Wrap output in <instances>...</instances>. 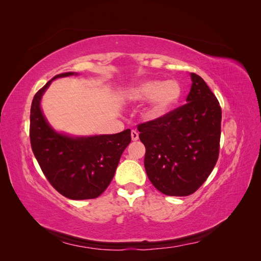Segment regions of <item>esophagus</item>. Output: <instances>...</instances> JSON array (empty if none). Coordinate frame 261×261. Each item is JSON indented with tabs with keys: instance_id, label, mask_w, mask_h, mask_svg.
I'll return each instance as SVG.
<instances>
[{
	"instance_id": "34e87169",
	"label": "esophagus",
	"mask_w": 261,
	"mask_h": 261,
	"mask_svg": "<svg viewBox=\"0 0 261 261\" xmlns=\"http://www.w3.org/2000/svg\"><path fill=\"white\" fill-rule=\"evenodd\" d=\"M130 136H132V140H134V141H136V140H138V138H139V134H138V132L137 130H132V133H130Z\"/></svg>"
}]
</instances>
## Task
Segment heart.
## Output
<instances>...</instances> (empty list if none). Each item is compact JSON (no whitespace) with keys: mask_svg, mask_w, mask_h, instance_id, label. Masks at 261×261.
<instances>
[{"mask_svg":"<svg viewBox=\"0 0 261 261\" xmlns=\"http://www.w3.org/2000/svg\"><path fill=\"white\" fill-rule=\"evenodd\" d=\"M129 98L135 102L148 101L147 115L149 118H159L174 108L181 96V88L176 81H148L134 87L128 92Z\"/></svg>","mask_w":261,"mask_h":261,"instance_id":"obj_1","label":"heart"}]
</instances>
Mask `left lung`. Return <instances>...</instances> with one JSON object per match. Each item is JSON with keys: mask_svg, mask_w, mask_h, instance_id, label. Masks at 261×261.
<instances>
[{"mask_svg": "<svg viewBox=\"0 0 261 261\" xmlns=\"http://www.w3.org/2000/svg\"><path fill=\"white\" fill-rule=\"evenodd\" d=\"M187 103L162 117L138 124L146 147L145 169L152 185L164 195L194 194L218 161L222 111L202 78L191 74Z\"/></svg>", "mask_w": 261, "mask_h": 261, "instance_id": "1", "label": "left lung"}]
</instances>
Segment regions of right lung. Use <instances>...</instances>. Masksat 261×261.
<instances>
[{"label": "right lung", "mask_w": 261, "mask_h": 261, "mask_svg": "<svg viewBox=\"0 0 261 261\" xmlns=\"http://www.w3.org/2000/svg\"><path fill=\"white\" fill-rule=\"evenodd\" d=\"M74 74L54 76L35 94L30 109V143L43 174L61 195L74 200L93 199L111 183L120 158L132 140L130 129L89 137L55 132L42 114L41 97L52 81Z\"/></svg>", "instance_id": "1"}]
</instances>
